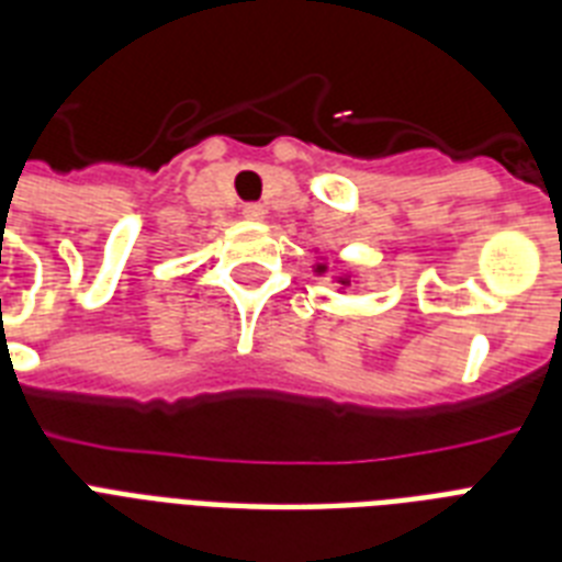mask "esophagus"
Wrapping results in <instances>:
<instances>
[{"label":"esophagus","mask_w":562,"mask_h":562,"mask_svg":"<svg viewBox=\"0 0 562 562\" xmlns=\"http://www.w3.org/2000/svg\"><path fill=\"white\" fill-rule=\"evenodd\" d=\"M241 215H245V218H250V221H262L265 218V206H262V203H245V206H241Z\"/></svg>","instance_id":"1"}]
</instances>
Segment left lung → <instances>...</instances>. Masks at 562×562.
<instances>
[{
    "label": "left lung",
    "instance_id": "obj_1",
    "mask_svg": "<svg viewBox=\"0 0 562 562\" xmlns=\"http://www.w3.org/2000/svg\"><path fill=\"white\" fill-rule=\"evenodd\" d=\"M317 271H324V265H317ZM344 282H347V280H341V285H344Z\"/></svg>",
    "mask_w": 562,
    "mask_h": 562
}]
</instances>
